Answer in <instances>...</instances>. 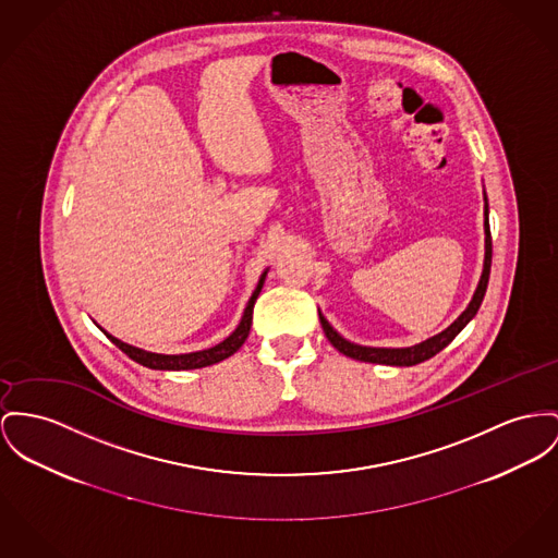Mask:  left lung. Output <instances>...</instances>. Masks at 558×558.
Returning a JSON list of instances; mask_svg holds the SVG:
<instances>
[{"label":"left lung","instance_id":"obj_1","mask_svg":"<svg viewBox=\"0 0 558 558\" xmlns=\"http://www.w3.org/2000/svg\"><path fill=\"white\" fill-rule=\"evenodd\" d=\"M490 256H493V243H490V228H488V203H486V194H484V264L483 275L478 281V288L474 292V296L470 300L468 308L446 328L445 332L432 336L418 344L404 347V349H383V347H362L355 342L344 340L342 336L336 332L335 328L328 324V319L319 313V322L322 328L328 336V340L332 342V347L338 349L342 355L360 360V362H368V364H385V366H414L421 364L429 357H434L436 353H440L446 344L452 342V338L459 335L478 313L481 304H483L484 292L488 286V275H490Z\"/></svg>","mask_w":558,"mask_h":558}]
</instances>
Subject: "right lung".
<instances>
[{"label": "right lung", "instance_id": "right-lung-1", "mask_svg": "<svg viewBox=\"0 0 558 558\" xmlns=\"http://www.w3.org/2000/svg\"><path fill=\"white\" fill-rule=\"evenodd\" d=\"M266 272H268V270L262 272L260 281H258L254 294H252L247 306H245V311H243V317H241L236 330L228 336V338H223L220 344L211 347V349H203V351H194V353H182V355H162V353H151V351H144V349H140V347L126 344V342L118 340L116 336L108 335L106 330H104V332H106V336L112 340L113 344H116L122 353H126L133 362L142 364V366H146V368H151V371H194V368L214 366V364L222 362L226 357H230L232 353H236V351L241 349V344L247 340L250 328H252V317H254V304H256L258 294H260L264 279H266Z\"/></svg>", "mask_w": 558, "mask_h": 558}]
</instances>
